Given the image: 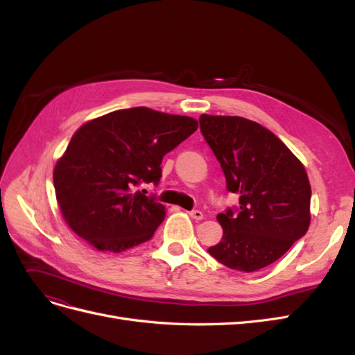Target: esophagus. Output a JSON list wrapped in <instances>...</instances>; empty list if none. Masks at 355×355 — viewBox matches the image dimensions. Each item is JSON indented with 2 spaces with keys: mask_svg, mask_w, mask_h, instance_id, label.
Listing matches in <instances>:
<instances>
[{
  "mask_svg": "<svg viewBox=\"0 0 355 355\" xmlns=\"http://www.w3.org/2000/svg\"><path fill=\"white\" fill-rule=\"evenodd\" d=\"M188 214H189L192 219H196V220H201L202 216H204L202 211H200V210H191V211H188Z\"/></svg>",
  "mask_w": 355,
  "mask_h": 355,
  "instance_id": "34e87169",
  "label": "esophagus"
}]
</instances>
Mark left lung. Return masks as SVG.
Instances as JSON below:
<instances>
[{"label": "left lung", "mask_w": 355, "mask_h": 355, "mask_svg": "<svg viewBox=\"0 0 355 355\" xmlns=\"http://www.w3.org/2000/svg\"><path fill=\"white\" fill-rule=\"evenodd\" d=\"M200 130L218 158L239 207L218 214L222 240L207 250L235 271L275 262L302 239L311 214L305 167L272 132L243 116H200Z\"/></svg>", "instance_id": "8db88e82"}]
</instances>
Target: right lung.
<instances>
[{
  "label": "right lung",
  "mask_w": 355,
  "mask_h": 355,
  "mask_svg": "<svg viewBox=\"0 0 355 355\" xmlns=\"http://www.w3.org/2000/svg\"><path fill=\"white\" fill-rule=\"evenodd\" d=\"M197 128L194 118L145 106L81 125L53 173L69 228L101 252H124L151 240L166 207L135 188L158 185L163 157Z\"/></svg>",
  "instance_id": "add662e5"
}]
</instances>
